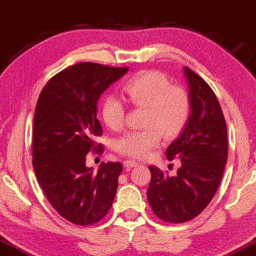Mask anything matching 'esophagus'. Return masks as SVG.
Instances as JSON below:
<instances>
[{
  "mask_svg": "<svg viewBox=\"0 0 256 256\" xmlns=\"http://www.w3.org/2000/svg\"><path fill=\"white\" fill-rule=\"evenodd\" d=\"M138 165L137 164L136 162H134V160H124V166L126 168H136V166Z\"/></svg>",
  "mask_w": 256,
  "mask_h": 256,
  "instance_id": "1",
  "label": "esophagus"
}]
</instances>
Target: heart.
Instances as JSON below:
<instances>
[{"label": "heart", "instance_id": "b5f03b06", "mask_svg": "<svg viewBox=\"0 0 256 256\" xmlns=\"http://www.w3.org/2000/svg\"><path fill=\"white\" fill-rule=\"evenodd\" d=\"M124 91L132 105L146 108L142 130L126 132L116 140V148L121 154L143 159L166 140L179 136L190 116V98L187 91L171 85L159 72H140L124 85ZM102 118L107 127L119 130L126 122V107L119 99L110 96L102 105Z\"/></svg>", "mask_w": 256, "mask_h": 256}]
</instances>
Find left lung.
Returning <instances> with one entry per match:
<instances>
[{"instance_id":"obj_1","label":"left lung","mask_w":256,"mask_h":256,"mask_svg":"<svg viewBox=\"0 0 256 256\" xmlns=\"http://www.w3.org/2000/svg\"><path fill=\"white\" fill-rule=\"evenodd\" d=\"M190 85V116L181 135L166 149V158H180L176 176L149 166L148 201L156 216L184 223L206 209L216 194L228 160V132L216 94L202 77L184 66Z\"/></svg>"}]
</instances>
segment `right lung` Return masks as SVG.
Masks as SVG:
<instances>
[{"mask_svg": "<svg viewBox=\"0 0 256 256\" xmlns=\"http://www.w3.org/2000/svg\"><path fill=\"white\" fill-rule=\"evenodd\" d=\"M128 72L94 62L66 68L48 80L36 102L33 120L32 164L52 206L76 225H92L113 204L120 162H102L98 172L85 165L102 135L97 102L110 84Z\"/></svg>", "mask_w": 256, "mask_h": 256, "instance_id": "add662e5", "label": "right lung"}]
</instances>
